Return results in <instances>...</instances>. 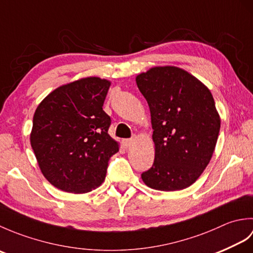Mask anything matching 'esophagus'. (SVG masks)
<instances>
[{"instance_id": "obj_1", "label": "esophagus", "mask_w": 253, "mask_h": 253, "mask_svg": "<svg viewBox=\"0 0 253 253\" xmlns=\"http://www.w3.org/2000/svg\"><path fill=\"white\" fill-rule=\"evenodd\" d=\"M133 139L131 138V139H125V140H124V146H125V148H129V147H131L132 144H133Z\"/></svg>"}]
</instances>
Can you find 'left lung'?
Wrapping results in <instances>:
<instances>
[{"label": "left lung", "instance_id": "obj_1", "mask_svg": "<svg viewBox=\"0 0 253 253\" xmlns=\"http://www.w3.org/2000/svg\"><path fill=\"white\" fill-rule=\"evenodd\" d=\"M151 113L155 146L152 168L141 174L148 187L181 190L206 169L216 146L221 120L210 91L175 66H158L136 77Z\"/></svg>", "mask_w": 253, "mask_h": 253}]
</instances>
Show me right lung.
Returning a JSON list of instances; mask_svg holds the SVG:
<instances>
[{
  "mask_svg": "<svg viewBox=\"0 0 253 253\" xmlns=\"http://www.w3.org/2000/svg\"><path fill=\"white\" fill-rule=\"evenodd\" d=\"M111 83L87 77L61 85L38 105L30 143L42 174L63 191L85 193L101 186L118 143L109 135L103 103Z\"/></svg>",
  "mask_w": 253,
  "mask_h": 253,
  "instance_id": "obj_1",
  "label": "right lung"
}]
</instances>
